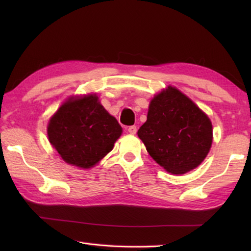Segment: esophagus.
Masks as SVG:
<instances>
[{"instance_id": "1", "label": "esophagus", "mask_w": 251, "mask_h": 251, "mask_svg": "<svg viewBox=\"0 0 251 251\" xmlns=\"http://www.w3.org/2000/svg\"><path fill=\"white\" fill-rule=\"evenodd\" d=\"M127 130H128L129 134H131V135H135L136 132H137V127H136L135 125L129 126V127H128V129H127Z\"/></svg>"}]
</instances>
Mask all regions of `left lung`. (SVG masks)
Wrapping results in <instances>:
<instances>
[{"mask_svg":"<svg viewBox=\"0 0 251 251\" xmlns=\"http://www.w3.org/2000/svg\"><path fill=\"white\" fill-rule=\"evenodd\" d=\"M138 136L154 161L170 174L182 175L207 156L212 125L193 101L169 86L151 101Z\"/></svg>","mask_w":251,"mask_h":251,"instance_id":"left-lung-1","label":"left lung"}]
</instances>
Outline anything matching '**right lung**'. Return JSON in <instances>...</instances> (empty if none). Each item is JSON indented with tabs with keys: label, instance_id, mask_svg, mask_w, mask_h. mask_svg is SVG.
<instances>
[{
	"label": "right lung",
	"instance_id": "add662e5",
	"mask_svg": "<svg viewBox=\"0 0 251 251\" xmlns=\"http://www.w3.org/2000/svg\"><path fill=\"white\" fill-rule=\"evenodd\" d=\"M47 134L63 161L90 168L113 149L122 127L97 96L89 95L66 101L50 119Z\"/></svg>",
	"mask_w": 251,
	"mask_h": 251
}]
</instances>
